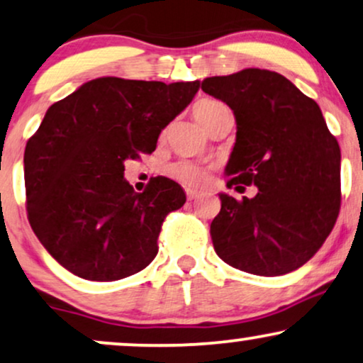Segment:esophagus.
<instances>
[{
    "label": "esophagus",
    "instance_id": "esophagus-1",
    "mask_svg": "<svg viewBox=\"0 0 363 363\" xmlns=\"http://www.w3.org/2000/svg\"><path fill=\"white\" fill-rule=\"evenodd\" d=\"M196 196H199V191H195V190H190V188H188V190H186V199L191 201V200H195Z\"/></svg>",
    "mask_w": 363,
    "mask_h": 363
}]
</instances>
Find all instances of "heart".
Returning a JSON list of instances; mask_svg holds the SVG:
<instances>
[{"label": "heart", "instance_id": "heart-1", "mask_svg": "<svg viewBox=\"0 0 363 363\" xmlns=\"http://www.w3.org/2000/svg\"><path fill=\"white\" fill-rule=\"evenodd\" d=\"M225 108H227L225 103L218 100H201L193 108V113H195V118L199 120V123L206 128V125L215 118L216 113L225 110ZM168 175L186 186H200L206 178V168L196 162L182 160V162L173 163L168 168Z\"/></svg>", "mask_w": 363, "mask_h": 363}]
</instances>
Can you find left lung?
<instances>
[{"label":"left lung","mask_w":363,"mask_h":363,"mask_svg":"<svg viewBox=\"0 0 363 363\" xmlns=\"http://www.w3.org/2000/svg\"><path fill=\"white\" fill-rule=\"evenodd\" d=\"M201 89L227 103L237 120L227 186L258 188L253 199L220 193L222 208L210 225L216 255L253 275L290 274L337 222L338 141L317 103L280 73L247 68L205 78Z\"/></svg>","instance_id":"8db88e82"}]
</instances>
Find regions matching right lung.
<instances>
[{"instance_id":"obj_1","label":"right lung","mask_w":363,"mask_h":363,"mask_svg":"<svg viewBox=\"0 0 363 363\" xmlns=\"http://www.w3.org/2000/svg\"><path fill=\"white\" fill-rule=\"evenodd\" d=\"M199 88L105 77L48 108L25 150L26 210L61 267L79 279L113 281L157 257L163 220L186 195L164 177L136 193L123 177L125 162L155 152L162 130Z\"/></svg>"}]
</instances>
